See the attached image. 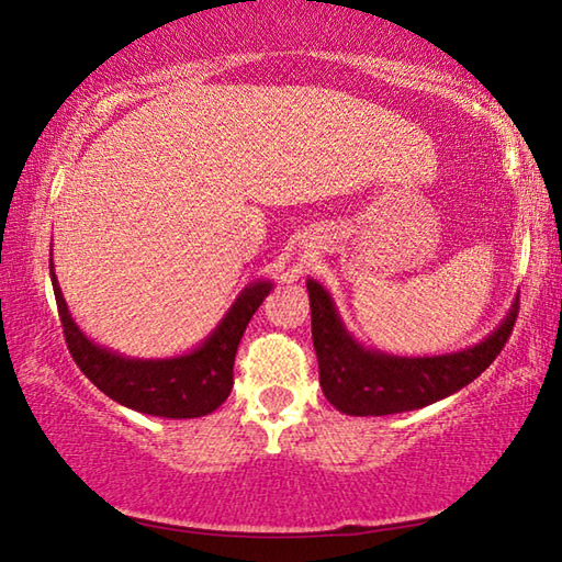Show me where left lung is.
<instances>
[{
    "instance_id": "1",
    "label": "left lung",
    "mask_w": 562,
    "mask_h": 562,
    "mask_svg": "<svg viewBox=\"0 0 562 562\" xmlns=\"http://www.w3.org/2000/svg\"><path fill=\"white\" fill-rule=\"evenodd\" d=\"M312 341L327 402L349 416L414 412L471 384L501 355L518 317V297L491 335L469 349L436 357H396L369 349L345 327L331 294L307 280Z\"/></svg>"
}]
</instances>
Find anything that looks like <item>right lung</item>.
I'll list each match as a JSON object with an SVG mask.
<instances>
[{
	"label": "right lung",
	"instance_id": "obj_1",
	"mask_svg": "<svg viewBox=\"0 0 562 562\" xmlns=\"http://www.w3.org/2000/svg\"><path fill=\"white\" fill-rule=\"evenodd\" d=\"M49 272L66 345L89 382L121 406L164 418L205 416L231 396L237 345H240L247 322L272 290L270 280L247 284L211 335L186 355L138 359L111 351L83 335L64 300L52 258Z\"/></svg>",
	"mask_w": 562,
	"mask_h": 562
}]
</instances>
